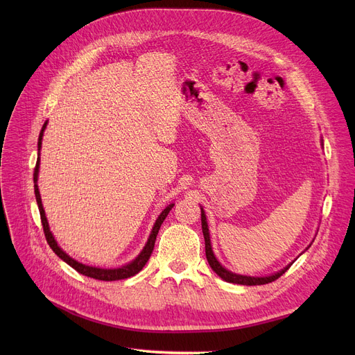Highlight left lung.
<instances>
[{"instance_id": "left-lung-1", "label": "left lung", "mask_w": 355, "mask_h": 355, "mask_svg": "<svg viewBox=\"0 0 355 355\" xmlns=\"http://www.w3.org/2000/svg\"><path fill=\"white\" fill-rule=\"evenodd\" d=\"M201 227H202V234H204V240H206V257L209 260V265L211 266V269L223 279V281L230 282V284H237V285H246V286H253V285H265V284H270L276 279L281 277L289 268L286 266L285 269H282L281 272H277L275 275L270 276H263V277H253V276H243V275H236L232 273L230 270L223 268L218 260L216 259L213 250H211V243H210V233H209V226H207V221H206V214H204L202 209H201Z\"/></svg>"}]
</instances>
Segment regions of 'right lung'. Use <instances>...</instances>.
Segmentation results:
<instances>
[{
  "mask_svg": "<svg viewBox=\"0 0 355 355\" xmlns=\"http://www.w3.org/2000/svg\"><path fill=\"white\" fill-rule=\"evenodd\" d=\"M46 125L47 122H44L43 128H42V132L39 135V151L42 148V139H43V132L46 129ZM39 161L40 158H37V164H35V168H34V174H33V180H34V194H35V201H37V206H39V211H40V218H42V225H43V232H44V236H46V240L49 246L51 248V250L58 254L62 260H64V262L71 266L74 270H78L79 273L85 275V276H89V277H93V279H98V281H119V279H126V277H130L137 275L139 270H142V268L145 266V263L148 262L149 256H151L153 250H154V245H155V239H157V234H158V230L162 225V221L165 220V217L168 216V213H170V210L174 207V204H170L161 214L159 217L157 218L155 225L153 227V232L151 234H149V239L146 241L145 248L142 249V252L138 254V257L135 260H132L129 265H125L122 268H118V269H101V268H93V266H86L83 263H79L78 260L71 259L69 254H66L58 245V241L54 240L50 229H49V223H47V218H46V214H44V210H43V204H42V198H40V193H39V189H37V175H39Z\"/></svg>",
  "mask_w": 355,
  "mask_h": 355,
  "instance_id": "obj_1",
  "label": "right lung"
}]
</instances>
